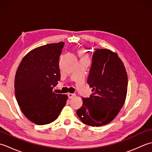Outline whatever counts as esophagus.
Wrapping results in <instances>:
<instances>
[{
    "label": "esophagus",
    "mask_w": 152,
    "mask_h": 152,
    "mask_svg": "<svg viewBox=\"0 0 152 152\" xmlns=\"http://www.w3.org/2000/svg\"><path fill=\"white\" fill-rule=\"evenodd\" d=\"M75 96H76V94H74V93H69V94H68V96H69V99L74 98Z\"/></svg>",
    "instance_id": "obj_1"
}]
</instances>
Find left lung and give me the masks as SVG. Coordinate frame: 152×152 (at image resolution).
<instances>
[{
	"label": "left lung",
	"instance_id": "left-lung-1",
	"mask_svg": "<svg viewBox=\"0 0 152 152\" xmlns=\"http://www.w3.org/2000/svg\"><path fill=\"white\" fill-rule=\"evenodd\" d=\"M88 83L93 93L82 98L77 115L92 127L109 124L124 106L127 91V72L118 54L107 49L94 50Z\"/></svg>",
	"mask_w": 152,
	"mask_h": 152
}]
</instances>
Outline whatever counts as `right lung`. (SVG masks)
<instances>
[{
  "label": "right lung",
  "instance_id": "add662e5",
  "mask_svg": "<svg viewBox=\"0 0 152 152\" xmlns=\"http://www.w3.org/2000/svg\"><path fill=\"white\" fill-rule=\"evenodd\" d=\"M64 44H48L31 50L16 72V100L26 118L37 125L56 120L66 104V95L52 91L61 80L59 61Z\"/></svg>",
  "mask_w": 152,
  "mask_h": 152
}]
</instances>
